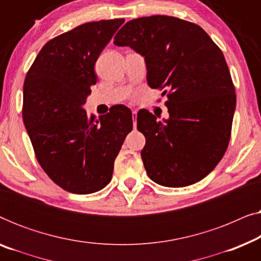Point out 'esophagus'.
I'll list each match as a JSON object with an SVG mask.
<instances>
[{
  "mask_svg": "<svg viewBox=\"0 0 261 261\" xmlns=\"http://www.w3.org/2000/svg\"><path fill=\"white\" fill-rule=\"evenodd\" d=\"M137 112H135V110H133V112H132V117H133V124H134V127H137Z\"/></svg>",
  "mask_w": 261,
  "mask_h": 261,
  "instance_id": "esophagus-1",
  "label": "esophagus"
}]
</instances>
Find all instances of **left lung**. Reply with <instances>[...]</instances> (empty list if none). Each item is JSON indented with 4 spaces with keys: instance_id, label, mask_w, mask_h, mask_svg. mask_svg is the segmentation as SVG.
<instances>
[{
    "instance_id": "1",
    "label": "left lung",
    "mask_w": 261,
    "mask_h": 261,
    "mask_svg": "<svg viewBox=\"0 0 261 261\" xmlns=\"http://www.w3.org/2000/svg\"><path fill=\"white\" fill-rule=\"evenodd\" d=\"M114 44L144 56L148 85L167 94L170 119L156 121L146 109L137 116L148 177L169 188L197 183L230 140L237 95L222 51L198 24L166 15L128 21Z\"/></svg>"
}]
</instances>
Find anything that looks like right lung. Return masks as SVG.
I'll use <instances>...</instances> for the list:
<instances>
[{
    "instance_id": "add662e5",
    "label": "right lung",
    "mask_w": 261,
    "mask_h": 261,
    "mask_svg": "<svg viewBox=\"0 0 261 261\" xmlns=\"http://www.w3.org/2000/svg\"><path fill=\"white\" fill-rule=\"evenodd\" d=\"M123 19L83 23L46 42L23 83L22 119L39 164L64 190L92 194L109 183L133 129L126 106L95 119L83 105L97 82L94 66Z\"/></svg>"
}]
</instances>
